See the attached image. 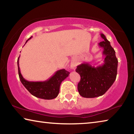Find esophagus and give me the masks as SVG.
<instances>
[{
    "mask_svg": "<svg viewBox=\"0 0 134 134\" xmlns=\"http://www.w3.org/2000/svg\"><path fill=\"white\" fill-rule=\"evenodd\" d=\"M74 67H75V64H72L71 65V69H74Z\"/></svg>",
    "mask_w": 134,
    "mask_h": 134,
    "instance_id": "obj_1",
    "label": "esophagus"
}]
</instances>
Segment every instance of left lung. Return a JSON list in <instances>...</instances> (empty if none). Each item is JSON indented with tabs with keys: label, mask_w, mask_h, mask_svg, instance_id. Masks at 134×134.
<instances>
[{
	"label": "left lung",
	"mask_w": 134,
	"mask_h": 134,
	"mask_svg": "<svg viewBox=\"0 0 134 134\" xmlns=\"http://www.w3.org/2000/svg\"><path fill=\"white\" fill-rule=\"evenodd\" d=\"M100 36L104 40L99 43L105 56L103 64L94 67L88 63H84L77 65L76 70L81 77L78 83L79 93L86 98L102 96L116 80L118 61L115 51L105 35L100 34Z\"/></svg>",
	"instance_id": "8db88e82"
}]
</instances>
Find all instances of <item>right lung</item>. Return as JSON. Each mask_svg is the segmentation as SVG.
<instances>
[{"label":"right lung","mask_w":134,"mask_h":134,"mask_svg":"<svg viewBox=\"0 0 134 134\" xmlns=\"http://www.w3.org/2000/svg\"><path fill=\"white\" fill-rule=\"evenodd\" d=\"M31 37L26 41L31 39ZM20 56L18 58V74L19 79L24 87L33 96L38 98L50 100L57 97L60 92V87L62 81L69 76L70 72L65 69L59 70L48 80L43 81H29L25 79L21 73L19 65Z\"/></svg>","instance_id":"1"}]
</instances>
